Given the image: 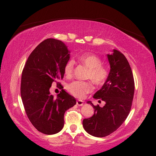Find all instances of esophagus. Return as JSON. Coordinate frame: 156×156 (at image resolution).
Masks as SVG:
<instances>
[{
  "label": "esophagus",
  "instance_id": "34e87169",
  "mask_svg": "<svg viewBox=\"0 0 156 156\" xmlns=\"http://www.w3.org/2000/svg\"><path fill=\"white\" fill-rule=\"evenodd\" d=\"M83 104H84V101H83L82 100H77V101H76V105L81 106H82Z\"/></svg>",
  "mask_w": 156,
  "mask_h": 156
}]
</instances>
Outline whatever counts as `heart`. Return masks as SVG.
<instances>
[{
    "label": "heart",
    "mask_w": 156,
    "mask_h": 156,
    "mask_svg": "<svg viewBox=\"0 0 156 156\" xmlns=\"http://www.w3.org/2000/svg\"><path fill=\"white\" fill-rule=\"evenodd\" d=\"M78 61L82 65L89 68L87 78L91 79L96 84H103L107 80L108 72L106 68L102 65V61L99 57L90 53H84L78 57ZM74 67V62L72 59H69L66 62L64 72L67 76L72 74ZM67 89L74 97L82 98L86 94L90 92L93 89V84L91 82H82L73 81L67 85Z\"/></svg>",
    "instance_id": "obj_1"
}]
</instances>
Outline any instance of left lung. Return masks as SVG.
I'll return each instance as SVG.
<instances>
[{
  "mask_svg": "<svg viewBox=\"0 0 156 156\" xmlns=\"http://www.w3.org/2000/svg\"><path fill=\"white\" fill-rule=\"evenodd\" d=\"M110 72L103 86L94 95V99L102 100L101 107L91 104L94 114L83 120V127L95 137H105L116 131L124 122L131 108L134 94V80L127 59L121 52L113 50L107 55Z\"/></svg>",
  "mask_w": 156,
  "mask_h": 156,
  "instance_id": "1",
  "label": "left lung"
}]
</instances>
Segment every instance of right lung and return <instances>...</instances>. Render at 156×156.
Here are the masks:
<instances>
[{"mask_svg": "<svg viewBox=\"0 0 156 156\" xmlns=\"http://www.w3.org/2000/svg\"><path fill=\"white\" fill-rule=\"evenodd\" d=\"M70 52L61 40L48 38L36 47L27 58L21 77L20 94L30 121L47 135L64 126V115L76 104L75 98L62 89L57 98L50 92L52 82L64 77Z\"/></svg>", "mask_w": 156, "mask_h": 156, "instance_id": "1", "label": "right lung"}]
</instances>
